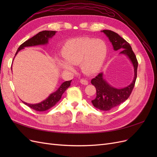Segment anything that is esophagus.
<instances>
[{"label": "esophagus", "instance_id": "1", "mask_svg": "<svg viewBox=\"0 0 157 157\" xmlns=\"http://www.w3.org/2000/svg\"><path fill=\"white\" fill-rule=\"evenodd\" d=\"M80 82L82 84H84V85H87L88 84V80H84V79H81V80H80Z\"/></svg>", "mask_w": 157, "mask_h": 157}]
</instances>
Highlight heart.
<instances>
[{
  "mask_svg": "<svg viewBox=\"0 0 157 157\" xmlns=\"http://www.w3.org/2000/svg\"><path fill=\"white\" fill-rule=\"evenodd\" d=\"M107 54L105 42L101 39L90 37H79L67 40L62 48L61 54L64 59H59L61 68L73 69V65L80 64L82 72L92 75L102 67Z\"/></svg>",
  "mask_w": 157,
  "mask_h": 157,
  "instance_id": "1",
  "label": "heart"
}]
</instances>
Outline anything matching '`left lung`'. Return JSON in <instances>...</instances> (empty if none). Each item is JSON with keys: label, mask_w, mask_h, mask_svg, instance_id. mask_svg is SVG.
<instances>
[{"label": "left lung", "mask_w": 157, "mask_h": 157, "mask_svg": "<svg viewBox=\"0 0 157 157\" xmlns=\"http://www.w3.org/2000/svg\"><path fill=\"white\" fill-rule=\"evenodd\" d=\"M101 31L108 37L112 44L113 50L115 51L121 50L119 54L125 55L134 67V78L132 82L124 88H117L111 86L104 78L103 72L92 79L91 83L96 88V96L92 100V104L95 107L101 111H109L119 105L129 98L137 78L138 63L131 46L128 42L112 31L103 30Z\"/></svg>", "instance_id": "obj_1"}]
</instances>
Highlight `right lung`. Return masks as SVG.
<instances>
[{"mask_svg":"<svg viewBox=\"0 0 157 157\" xmlns=\"http://www.w3.org/2000/svg\"><path fill=\"white\" fill-rule=\"evenodd\" d=\"M56 31H42L41 32H39L38 34H36L34 36H33L29 40H26L25 42H23L21 45H20V46L19 47L16 52V56L19 52L21 50L24 49L25 47L46 45L47 44H48V41L50 39H52V38L56 35ZM71 80H72L63 82L56 91L50 94L48 97H47V98H46L44 100L42 101L40 103L35 104H30L24 101H23V103L25 104L26 105L29 106L31 109H34V110L37 111H44L48 110L50 108L56 105V103L61 99L62 94L65 92V90L71 86Z\"/></svg>","mask_w":157,"mask_h":157,"instance_id":"obj_1","label":"right lung"}]
</instances>
